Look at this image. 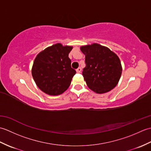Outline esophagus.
Segmentation results:
<instances>
[{
    "mask_svg": "<svg viewBox=\"0 0 151 151\" xmlns=\"http://www.w3.org/2000/svg\"><path fill=\"white\" fill-rule=\"evenodd\" d=\"M81 70H82V68H81V67H79L78 68L76 69V73H81Z\"/></svg>",
    "mask_w": 151,
    "mask_h": 151,
    "instance_id": "obj_1",
    "label": "esophagus"
}]
</instances>
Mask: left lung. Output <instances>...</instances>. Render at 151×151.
Listing matches in <instances>:
<instances>
[{
    "label": "left lung",
    "mask_w": 151,
    "mask_h": 151,
    "mask_svg": "<svg viewBox=\"0 0 151 151\" xmlns=\"http://www.w3.org/2000/svg\"><path fill=\"white\" fill-rule=\"evenodd\" d=\"M85 54L86 66L82 75L88 88L102 94L113 89L122 73L119 58L108 47L98 43L81 47Z\"/></svg>",
    "instance_id": "left-lung-1"
}]
</instances>
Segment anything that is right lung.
I'll list each match as a JSON object with an SVG mask.
<instances>
[{"instance_id":"right-lung-1","label":"right lung","mask_w":151,"mask_h":151,"mask_svg":"<svg viewBox=\"0 0 151 151\" xmlns=\"http://www.w3.org/2000/svg\"><path fill=\"white\" fill-rule=\"evenodd\" d=\"M72 49V46L56 43L48 47L36 56L32 75L37 87L45 93L58 95L69 87L76 73L71 68V61L69 58Z\"/></svg>"}]
</instances>
